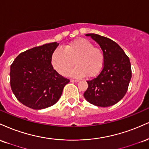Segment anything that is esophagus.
Masks as SVG:
<instances>
[{
    "mask_svg": "<svg viewBox=\"0 0 149 149\" xmlns=\"http://www.w3.org/2000/svg\"><path fill=\"white\" fill-rule=\"evenodd\" d=\"M79 80V79H70L71 82H78Z\"/></svg>",
    "mask_w": 149,
    "mask_h": 149,
    "instance_id": "obj_1",
    "label": "esophagus"
}]
</instances>
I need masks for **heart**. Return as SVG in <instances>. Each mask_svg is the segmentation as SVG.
Here are the masks:
<instances>
[{"label":"heart","mask_w":149,"mask_h":149,"mask_svg":"<svg viewBox=\"0 0 149 149\" xmlns=\"http://www.w3.org/2000/svg\"><path fill=\"white\" fill-rule=\"evenodd\" d=\"M51 61L55 70L63 76L68 74L74 61L77 67L71 72L72 75L93 77L102 70L104 54L101 49L81 38L65 45L63 50L56 49L52 54Z\"/></svg>","instance_id":"1"}]
</instances>
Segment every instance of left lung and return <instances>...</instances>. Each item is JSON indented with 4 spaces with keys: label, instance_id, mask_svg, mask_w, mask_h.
<instances>
[{
    "label": "left lung",
    "instance_id": "1",
    "mask_svg": "<svg viewBox=\"0 0 149 149\" xmlns=\"http://www.w3.org/2000/svg\"><path fill=\"white\" fill-rule=\"evenodd\" d=\"M98 43L104 54V65L100 73L87 81L88 88L84 96L91 104L97 107L113 105L126 93L132 77L130 59L123 49L109 38L88 33Z\"/></svg>",
    "mask_w": 149,
    "mask_h": 149
}]
</instances>
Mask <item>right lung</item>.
<instances>
[{"label":"right lung","instance_id":"obj_1","mask_svg":"<svg viewBox=\"0 0 149 149\" xmlns=\"http://www.w3.org/2000/svg\"><path fill=\"white\" fill-rule=\"evenodd\" d=\"M59 44L33 47L19 54L10 66V86L17 99L33 109L54 105L70 79L54 69L52 56Z\"/></svg>","mask_w":149,"mask_h":149}]
</instances>
